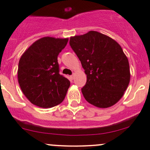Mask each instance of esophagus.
Wrapping results in <instances>:
<instances>
[{
  "instance_id": "1",
  "label": "esophagus",
  "mask_w": 150,
  "mask_h": 150,
  "mask_svg": "<svg viewBox=\"0 0 150 150\" xmlns=\"http://www.w3.org/2000/svg\"><path fill=\"white\" fill-rule=\"evenodd\" d=\"M75 73L72 74V75H71V76H70V78H71V79L73 80V79H74V78H75Z\"/></svg>"
}]
</instances>
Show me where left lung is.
<instances>
[{
	"mask_svg": "<svg viewBox=\"0 0 150 150\" xmlns=\"http://www.w3.org/2000/svg\"><path fill=\"white\" fill-rule=\"evenodd\" d=\"M87 75L81 88L88 103L99 108L115 104L123 96L131 78L128 60L121 46L109 36L89 31L69 39Z\"/></svg>",
	"mask_w": 150,
	"mask_h": 150,
	"instance_id": "1",
	"label": "left lung"
}]
</instances>
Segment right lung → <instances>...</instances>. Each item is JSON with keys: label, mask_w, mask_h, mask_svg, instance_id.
Here are the masks:
<instances>
[{"label": "right lung", "mask_w": 150, "mask_h": 150, "mask_svg": "<svg viewBox=\"0 0 150 150\" xmlns=\"http://www.w3.org/2000/svg\"><path fill=\"white\" fill-rule=\"evenodd\" d=\"M68 38L43 37L33 43L21 57L18 81L32 104L50 108L63 102L70 82L59 74L57 57Z\"/></svg>", "instance_id": "1"}]
</instances>
